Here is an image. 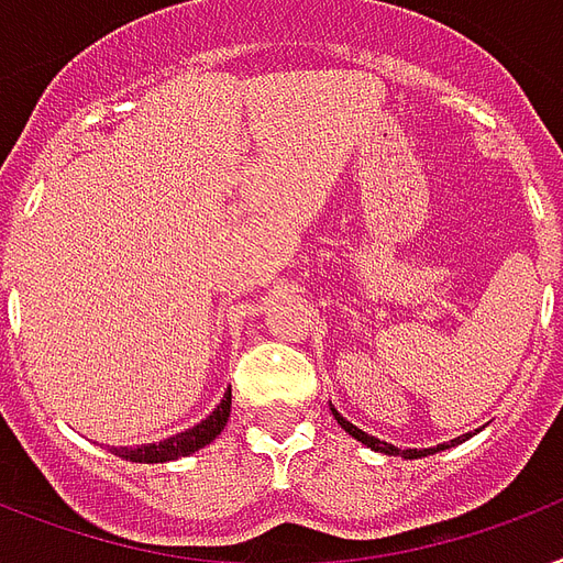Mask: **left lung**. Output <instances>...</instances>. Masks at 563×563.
I'll use <instances>...</instances> for the list:
<instances>
[{"instance_id": "obj_1", "label": "left lung", "mask_w": 563, "mask_h": 563, "mask_svg": "<svg viewBox=\"0 0 563 563\" xmlns=\"http://www.w3.org/2000/svg\"><path fill=\"white\" fill-rule=\"evenodd\" d=\"M334 411V408H331ZM334 420L341 422V429H346L355 440H361V443H367L369 449H376V452H385V455H402V459H420V455H431V452H440V449H446V446H455L461 438H455L452 443H440V446L434 449H399V446H390V443H385V440H378L373 438V434H367V431H361L358 426H352L350 420H343L341 413L334 411Z\"/></svg>"}]
</instances>
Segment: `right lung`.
Segmentation results:
<instances>
[{"label": "right lung", "instance_id": "obj_1", "mask_svg": "<svg viewBox=\"0 0 563 563\" xmlns=\"http://www.w3.org/2000/svg\"><path fill=\"white\" fill-rule=\"evenodd\" d=\"M229 411H232V387H229V394L222 396V402L213 408V413L208 420H202L194 429L181 431V434H173V438L161 440V443H146V446H120L114 449V455L125 461H146V464H164V461H176L185 459L196 449L208 446L217 434L222 431V426L229 422Z\"/></svg>", "mask_w": 563, "mask_h": 563}]
</instances>
